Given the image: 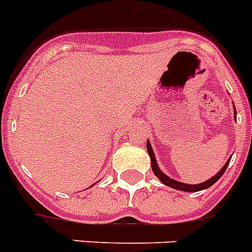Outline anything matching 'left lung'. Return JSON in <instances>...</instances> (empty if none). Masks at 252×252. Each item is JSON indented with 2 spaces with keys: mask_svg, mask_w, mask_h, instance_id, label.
Returning <instances> with one entry per match:
<instances>
[{
  "mask_svg": "<svg viewBox=\"0 0 252 252\" xmlns=\"http://www.w3.org/2000/svg\"><path fill=\"white\" fill-rule=\"evenodd\" d=\"M147 151H149V155H150V158H151V166H152V172L155 173V175L158 177L160 181L164 183V185L169 186V187L172 188H175V189H179V191H185V192H197V191H201V189H205V188H209L210 186H213L215 183V182L218 181V179L220 178L221 175L224 174V172H225V169H227L228 164H229L230 160H228L227 164L223 166V169H221L220 172L218 173L217 175H214L213 178H210L209 181L204 182V183H200V185H185V183H181V182H177L174 181V179L169 178L168 175H165L164 173L158 169V164H156V158H155V155H154V151H152L151 149V145H150L149 142H147Z\"/></svg>",
  "mask_w": 252,
  "mask_h": 252,
  "instance_id": "left-lung-1",
  "label": "left lung"
}]
</instances>
